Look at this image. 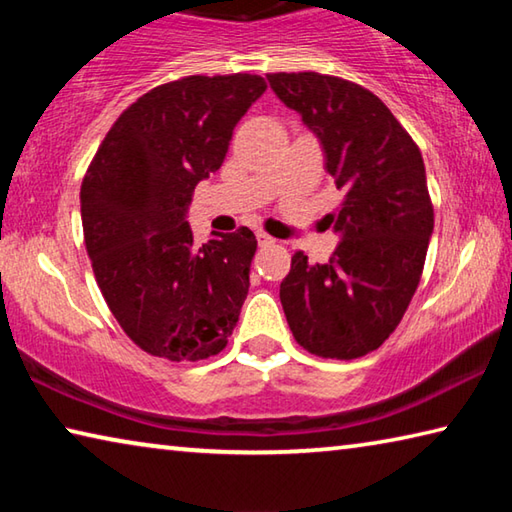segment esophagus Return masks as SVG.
<instances>
[{
    "label": "esophagus",
    "instance_id": "34e87169",
    "mask_svg": "<svg viewBox=\"0 0 512 512\" xmlns=\"http://www.w3.org/2000/svg\"><path fill=\"white\" fill-rule=\"evenodd\" d=\"M257 244H259V246H268V244H273V237H268L266 232H257Z\"/></svg>",
    "mask_w": 512,
    "mask_h": 512
}]
</instances>
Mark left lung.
Wrapping results in <instances>:
<instances>
[{"instance_id": "8db88e82", "label": "left lung", "mask_w": 512, "mask_h": 512, "mask_svg": "<svg viewBox=\"0 0 512 512\" xmlns=\"http://www.w3.org/2000/svg\"><path fill=\"white\" fill-rule=\"evenodd\" d=\"M271 90L296 110L343 189L329 214L343 241L325 264L298 250L280 284L296 341L325 359L377 350L418 289L433 232L420 149L375 94L316 72L268 74Z\"/></svg>"}]
</instances>
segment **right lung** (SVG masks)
Segmentation results:
<instances>
[{
    "label": "right lung",
    "mask_w": 512,
    "mask_h": 512,
    "mask_svg": "<svg viewBox=\"0 0 512 512\" xmlns=\"http://www.w3.org/2000/svg\"><path fill=\"white\" fill-rule=\"evenodd\" d=\"M264 92L255 74L158 85L124 110L85 173L81 221L94 277L121 329L153 357L207 359L237 325L255 235L212 232L198 248L187 212Z\"/></svg>",
    "instance_id": "right-lung-1"
}]
</instances>
